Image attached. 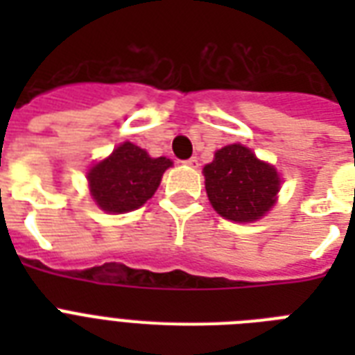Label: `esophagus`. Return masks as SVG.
I'll list each match as a JSON object with an SVG mask.
<instances>
[{
    "label": "esophagus",
    "mask_w": 355,
    "mask_h": 355,
    "mask_svg": "<svg viewBox=\"0 0 355 355\" xmlns=\"http://www.w3.org/2000/svg\"><path fill=\"white\" fill-rule=\"evenodd\" d=\"M184 164L188 167H199V160H197V156H191V158H188V160H184Z\"/></svg>",
    "instance_id": "esophagus-1"
}]
</instances>
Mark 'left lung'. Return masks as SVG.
<instances>
[{"instance_id":"left-lung-1","label":"left lung","mask_w":355,"mask_h":355,"mask_svg":"<svg viewBox=\"0 0 355 355\" xmlns=\"http://www.w3.org/2000/svg\"><path fill=\"white\" fill-rule=\"evenodd\" d=\"M206 193L211 206L225 219L256 221L275 205L280 178L272 166L258 160L239 144L227 145L205 167Z\"/></svg>"}]
</instances>
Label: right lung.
I'll use <instances>...</instances> for the list:
<instances>
[{"mask_svg":"<svg viewBox=\"0 0 355 355\" xmlns=\"http://www.w3.org/2000/svg\"><path fill=\"white\" fill-rule=\"evenodd\" d=\"M169 166V158H150L138 145L125 141L88 173L92 197L105 211L136 210L153 197Z\"/></svg>","mask_w":355,"mask_h":355,"instance_id":"add662e5","label":"right lung"}]
</instances>
